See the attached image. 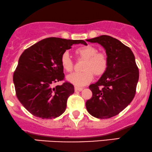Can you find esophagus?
<instances>
[{"label":"esophagus","mask_w":152,"mask_h":152,"mask_svg":"<svg viewBox=\"0 0 152 152\" xmlns=\"http://www.w3.org/2000/svg\"><path fill=\"white\" fill-rule=\"evenodd\" d=\"M82 90H83V88H82V87H75V92H78V91L80 92V91H82Z\"/></svg>","instance_id":"esophagus-1"}]
</instances>
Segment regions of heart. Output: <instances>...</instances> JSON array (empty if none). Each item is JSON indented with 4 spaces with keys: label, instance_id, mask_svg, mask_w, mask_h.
I'll return each instance as SVG.
<instances>
[{
    "label": "heart",
    "instance_id": "b5f03b06",
    "mask_svg": "<svg viewBox=\"0 0 152 152\" xmlns=\"http://www.w3.org/2000/svg\"><path fill=\"white\" fill-rule=\"evenodd\" d=\"M94 46L87 45L77 48L75 53L82 58L86 59L84 64L83 72H76L67 76V80L76 87H83L88 85L96 75H101L108 67V59L103 53H97ZM62 67L66 72H71L73 69V62L68 52H64L60 58Z\"/></svg>",
    "mask_w": 152,
    "mask_h": 152
}]
</instances>
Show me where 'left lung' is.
Masks as SVG:
<instances>
[{"label":"left lung","instance_id":"8db88e82","mask_svg":"<svg viewBox=\"0 0 152 152\" xmlns=\"http://www.w3.org/2000/svg\"><path fill=\"white\" fill-rule=\"evenodd\" d=\"M101 45L106 51L108 67L97 83L89 86L92 97L86 102L87 112L96 118L118 115L136 93L139 69L131 49L117 39L101 35L87 40Z\"/></svg>","mask_w":152,"mask_h":152}]
</instances>
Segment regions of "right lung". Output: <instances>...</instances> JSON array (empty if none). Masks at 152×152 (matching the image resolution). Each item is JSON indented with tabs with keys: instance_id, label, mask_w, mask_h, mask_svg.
<instances>
[{
	"instance_id": "add662e5",
	"label": "right lung",
	"mask_w": 152,
	"mask_h": 152,
	"mask_svg": "<svg viewBox=\"0 0 152 152\" xmlns=\"http://www.w3.org/2000/svg\"><path fill=\"white\" fill-rule=\"evenodd\" d=\"M87 45L82 40L48 37L25 50L13 74L16 96L23 106L35 117L53 119L65 111L67 101L75 92L68 82L53 87L64 80L61 55L74 44Z\"/></svg>"
}]
</instances>
